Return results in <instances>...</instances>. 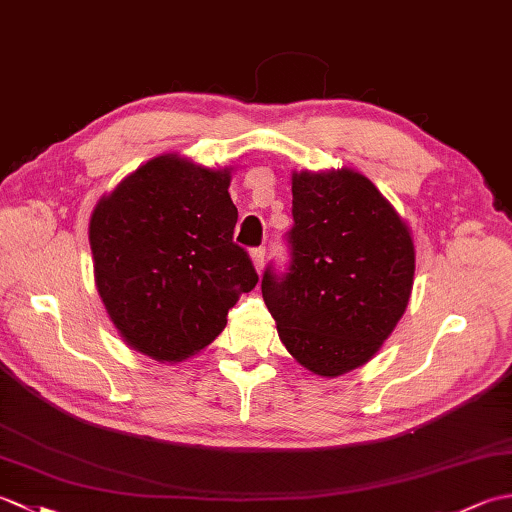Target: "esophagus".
I'll list each match as a JSON object with an SVG mask.
<instances>
[{
    "label": "esophagus",
    "mask_w": 512,
    "mask_h": 512,
    "mask_svg": "<svg viewBox=\"0 0 512 512\" xmlns=\"http://www.w3.org/2000/svg\"><path fill=\"white\" fill-rule=\"evenodd\" d=\"M250 259H253V264H255V270H257V273H262V270H264V264H266V248H264V246H259V248H253V250H250Z\"/></svg>",
    "instance_id": "obj_1"
}]
</instances>
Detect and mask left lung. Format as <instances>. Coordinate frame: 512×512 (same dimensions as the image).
<instances>
[{
  "mask_svg": "<svg viewBox=\"0 0 512 512\" xmlns=\"http://www.w3.org/2000/svg\"><path fill=\"white\" fill-rule=\"evenodd\" d=\"M288 273L266 268L262 295L286 350L334 378L372 358L409 303V226L363 173H292Z\"/></svg>",
  "mask_w": 512,
  "mask_h": 512,
  "instance_id": "8db88e82",
  "label": "left lung"
}]
</instances>
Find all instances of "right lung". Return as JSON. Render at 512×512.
<instances>
[{
    "label": "right lung",
    "instance_id": "obj_1",
    "mask_svg": "<svg viewBox=\"0 0 512 512\" xmlns=\"http://www.w3.org/2000/svg\"><path fill=\"white\" fill-rule=\"evenodd\" d=\"M231 169L165 154L103 195L90 217L94 281L123 341L160 363L198 354L226 328L253 262L233 242Z\"/></svg>",
    "mask_w": 512,
    "mask_h": 512
}]
</instances>
